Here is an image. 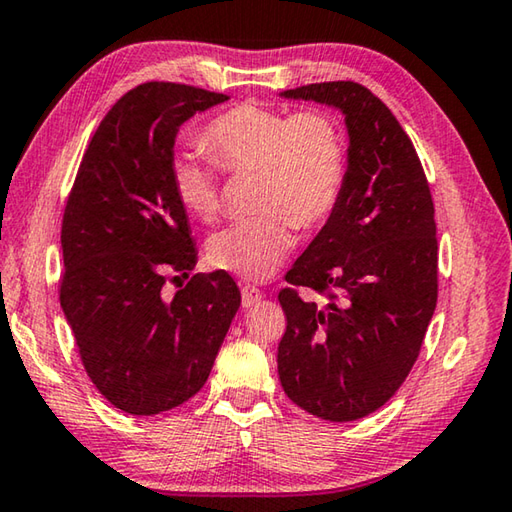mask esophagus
I'll use <instances>...</instances> for the list:
<instances>
[{
    "label": "esophagus",
    "instance_id": "34e87169",
    "mask_svg": "<svg viewBox=\"0 0 512 512\" xmlns=\"http://www.w3.org/2000/svg\"><path fill=\"white\" fill-rule=\"evenodd\" d=\"M261 299H263V292L258 288H251V285H245V288H242V308L256 306Z\"/></svg>",
    "mask_w": 512,
    "mask_h": 512
}]
</instances>
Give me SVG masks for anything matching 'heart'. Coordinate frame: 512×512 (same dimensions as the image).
<instances>
[{
  "label": "heart",
  "mask_w": 512,
  "mask_h": 512,
  "mask_svg": "<svg viewBox=\"0 0 512 512\" xmlns=\"http://www.w3.org/2000/svg\"><path fill=\"white\" fill-rule=\"evenodd\" d=\"M204 146L222 170L256 173L247 220L215 233L209 261L238 279L263 283L279 272L294 247V224L315 229L333 215L346 179V143L333 116L290 114L261 103H240L206 125ZM170 184L186 213L202 222L220 215L215 170L191 152L170 161Z\"/></svg>",
  "instance_id": "1"
}]
</instances>
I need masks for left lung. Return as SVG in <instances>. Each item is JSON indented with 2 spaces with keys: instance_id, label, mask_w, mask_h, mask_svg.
Masks as SVG:
<instances>
[{
  "instance_id": "left-lung-1",
  "label": "left lung",
  "mask_w": 512,
  "mask_h": 512,
  "mask_svg": "<svg viewBox=\"0 0 512 512\" xmlns=\"http://www.w3.org/2000/svg\"><path fill=\"white\" fill-rule=\"evenodd\" d=\"M279 96L333 107L348 134L342 197L285 276L330 301L281 290L279 378L308 414L351 423L400 389L434 317V202L414 143L369 89L337 80Z\"/></svg>"
}]
</instances>
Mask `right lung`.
Here are the masks:
<instances>
[{"label":"right lung","mask_w":512,"mask_h":512,"mask_svg":"<svg viewBox=\"0 0 512 512\" xmlns=\"http://www.w3.org/2000/svg\"><path fill=\"white\" fill-rule=\"evenodd\" d=\"M224 101L188 85L134 87L98 125L67 200L60 306L89 380L125 414L155 416L193 398L240 308L222 270L195 274L173 299L161 294L168 274L197 263L170 184L177 132Z\"/></svg>","instance_id":"right-lung-1"}]
</instances>
